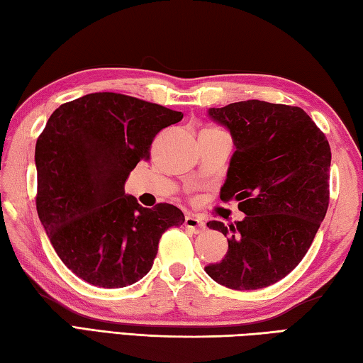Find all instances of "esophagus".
Here are the masks:
<instances>
[{"label":"esophagus","instance_id":"34e87169","mask_svg":"<svg viewBox=\"0 0 363 363\" xmlns=\"http://www.w3.org/2000/svg\"><path fill=\"white\" fill-rule=\"evenodd\" d=\"M184 225H186V228H189L191 233H195V234H200V233L206 231V223L196 216L189 214L186 217V222H184Z\"/></svg>","mask_w":363,"mask_h":363}]
</instances>
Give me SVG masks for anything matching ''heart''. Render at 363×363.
I'll list each match as a JSON object with an SVG mask.
<instances>
[{
    "label": "heart",
    "instance_id": "obj_1",
    "mask_svg": "<svg viewBox=\"0 0 363 363\" xmlns=\"http://www.w3.org/2000/svg\"><path fill=\"white\" fill-rule=\"evenodd\" d=\"M209 132H217L216 129H206V130H203L201 133H209Z\"/></svg>",
    "mask_w": 363,
    "mask_h": 363
}]
</instances>
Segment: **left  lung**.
Returning a JSON list of instances; mask_svg holds the SVG:
<instances>
[{"label": "left lung", "instance_id": "obj_1", "mask_svg": "<svg viewBox=\"0 0 363 363\" xmlns=\"http://www.w3.org/2000/svg\"><path fill=\"white\" fill-rule=\"evenodd\" d=\"M234 140L220 200L239 201L242 222L209 228L228 238L212 280L245 291L274 285L299 264L329 208L330 146L299 106L244 101L211 108Z\"/></svg>", "mask_w": 363, "mask_h": 363}]
</instances>
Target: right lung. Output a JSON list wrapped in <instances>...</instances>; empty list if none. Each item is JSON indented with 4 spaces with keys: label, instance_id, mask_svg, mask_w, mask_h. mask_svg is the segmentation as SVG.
<instances>
[{
    "label": "right lung",
    "instance_id": "obj_1",
    "mask_svg": "<svg viewBox=\"0 0 363 363\" xmlns=\"http://www.w3.org/2000/svg\"><path fill=\"white\" fill-rule=\"evenodd\" d=\"M181 111L118 92L62 104L35 143V208L55 252L82 280L124 288L151 271L162 234L184 223L168 203L143 208L124 194L160 130Z\"/></svg>",
    "mask_w": 363,
    "mask_h": 363
}]
</instances>
